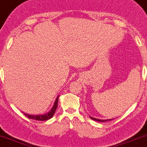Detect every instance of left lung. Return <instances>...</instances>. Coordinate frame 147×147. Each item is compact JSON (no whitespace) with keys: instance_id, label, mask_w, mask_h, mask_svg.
Instances as JSON below:
<instances>
[{"instance_id":"8db88e82","label":"left lung","mask_w":147,"mask_h":147,"mask_svg":"<svg viewBox=\"0 0 147 147\" xmlns=\"http://www.w3.org/2000/svg\"><path fill=\"white\" fill-rule=\"evenodd\" d=\"M91 119L92 120H94V121H98V122H105V121H107V120H100V119H98V118H92V117H90ZM112 119H109V121H112Z\"/></svg>"}]
</instances>
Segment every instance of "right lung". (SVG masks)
Returning a JSON list of instances; mask_svg holds the SVG:
<instances>
[{
	"instance_id": "obj_1",
	"label": "right lung",
	"mask_w": 147,
	"mask_h": 147,
	"mask_svg": "<svg viewBox=\"0 0 147 147\" xmlns=\"http://www.w3.org/2000/svg\"><path fill=\"white\" fill-rule=\"evenodd\" d=\"M58 98H59V96L57 97L55 101L53 107V108L51 109L50 112H48L47 114H43V115H36V116H35V115H29L27 114H24H24L26 117L30 118V119H34V120H36V121H47V120L50 119V118H52L55 112L57 107Z\"/></svg>"
}]
</instances>
